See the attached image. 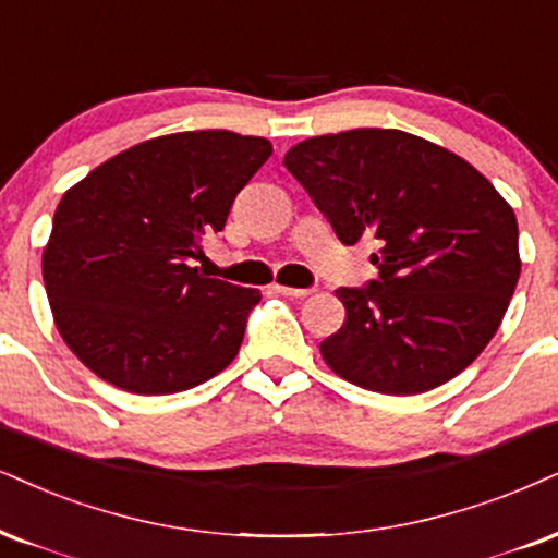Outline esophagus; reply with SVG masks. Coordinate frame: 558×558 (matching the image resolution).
Segmentation results:
<instances>
[{"label":"esophagus","mask_w":558,"mask_h":558,"mask_svg":"<svg viewBox=\"0 0 558 558\" xmlns=\"http://www.w3.org/2000/svg\"><path fill=\"white\" fill-rule=\"evenodd\" d=\"M274 292L279 294H287V298H307V294H313V290H298V287H284V284H274Z\"/></svg>","instance_id":"esophagus-1"}]
</instances>
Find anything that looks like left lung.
<instances>
[{
	"instance_id": "1",
	"label": "left lung",
	"mask_w": 558,
	"mask_h": 558,
	"mask_svg": "<svg viewBox=\"0 0 558 558\" xmlns=\"http://www.w3.org/2000/svg\"><path fill=\"white\" fill-rule=\"evenodd\" d=\"M284 165L343 245H380L377 279L336 290L347 323L320 343L328 367L388 396L463 373L518 287L512 206L463 157L398 129L313 136Z\"/></svg>"
}]
</instances>
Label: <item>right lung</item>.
<instances>
[{
    "label": "right lung",
    "mask_w": 558,
    "mask_h": 558,
    "mask_svg": "<svg viewBox=\"0 0 558 558\" xmlns=\"http://www.w3.org/2000/svg\"><path fill=\"white\" fill-rule=\"evenodd\" d=\"M271 142L183 132L111 157L61 196L44 281L66 347L140 396L196 388L235 360L260 292L191 258L219 232Z\"/></svg>",
    "instance_id": "obj_1"
}]
</instances>
